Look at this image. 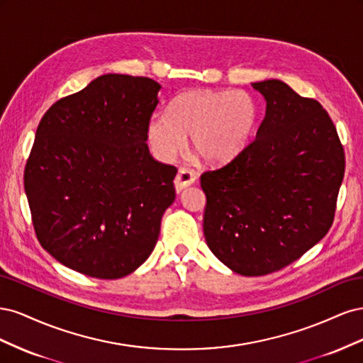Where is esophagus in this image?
I'll return each instance as SVG.
<instances>
[{
    "mask_svg": "<svg viewBox=\"0 0 363 363\" xmlns=\"http://www.w3.org/2000/svg\"><path fill=\"white\" fill-rule=\"evenodd\" d=\"M196 180L195 172L189 168H182L177 174V177L174 180V186H175V192L180 194L184 188H188Z\"/></svg>",
    "mask_w": 363,
    "mask_h": 363,
    "instance_id": "34e87169",
    "label": "esophagus"
}]
</instances>
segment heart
Segmentation results:
<instances>
[{"label": "heart", "mask_w": 363, "mask_h": 363, "mask_svg": "<svg viewBox=\"0 0 363 363\" xmlns=\"http://www.w3.org/2000/svg\"><path fill=\"white\" fill-rule=\"evenodd\" d=\"M257 118V104L247 92L195 89L182 94L171 112L151 115L147 140L152 155L168 162L191 135L192 147L204 160L221 163L245 148Z\"/></svg>", "instance_id": "heart-1"}]
</instances>
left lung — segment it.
<instances>
[{
    "label": "left lung",
    "mask_w": 363,
    "mask_h": 363,
    "mask_svg": "<svg viewBox=\"0 0 363 363\" xmlns=\"http://www.w3.org/2000/svg\"><path fill=\"white\" fill-rule=\"evenodd\" d=\"M251 86L267 101L256 139L201 175L206 242L247 277L288 267L320 242L345 171L344 148L320 103L280 80Z\"/></svg>",
    "instance_id": "8db88e82"
}]
</instances>
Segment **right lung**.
Instances as JSON below:
<instances>
[{
    "label": "right lung",
    "instance_id": "obj_1",
    "mask_svg": "<svg viewBox=\"0 0 363 363\" xmlns=\"http://www.w3.org/2000/svg\"><path fill=\"white\" fill-rule=\"evenodd\" d=\"M160 87L106 74L40 119L24 189L39 242L62 265L121 279L155 250L177 174L145 144Z\"/></svg>",
    "mask_w": 363,
    "mask_h": 363
}]
</instances>
